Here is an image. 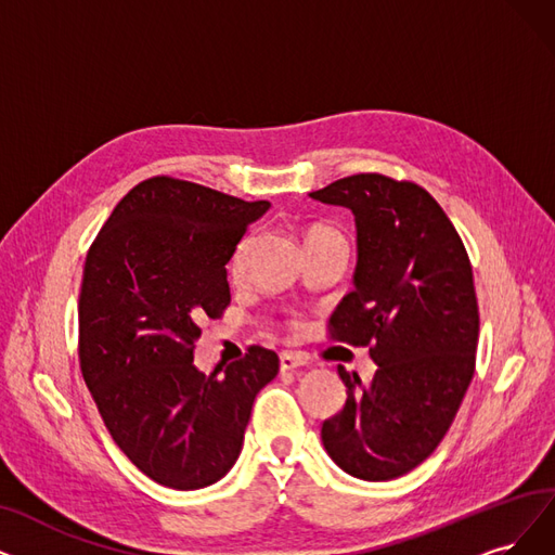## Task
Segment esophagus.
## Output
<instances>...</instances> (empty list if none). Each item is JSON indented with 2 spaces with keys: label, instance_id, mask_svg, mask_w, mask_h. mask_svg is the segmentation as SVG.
Masks as SVG:
<instances>
[{
  "label": "esophagus",
  "instance_id": "34e87169",
  "mask_svg": "<svg viewBox=\"0 0 555 555\" xmlns=\"http://www.w3.org/2000/svg\"><path fill=\"white\" fill-rule=\"evenodd\" d=\"M305 364H307V360L298 352H280V369L282 371H294Z\"/></svg>",
  "mask_w": 555,
  "mask_h": 555
}]
</instances>
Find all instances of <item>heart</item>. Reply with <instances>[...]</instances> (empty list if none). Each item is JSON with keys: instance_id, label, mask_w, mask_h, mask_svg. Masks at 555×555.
I'll use <instances>...</instances> for the list:
<instances>
[{"instance_id": "1", "label": "heart", "mask_w": 555, "mask_h": 555, "mask_svg": "<svg viewBox=\"0 0 555 555\" xmlns=\"http://www.w3.org/2000/svg\"><path fill=\"white\" fill-rule=\"evenodd\" d=\"M330 234H339V232H335L332 228H323V225H319V228H312V230H309L307 238H312V236H330ZM339 236H341V234H339Z\"/></svg>"}]
</instances>
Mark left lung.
<instances>
[{
  "mask_svg": "<svg viewBox=\"0 0 555 555\" xmlns=\"http://www.w3.org/2000/svg\"><path fill=\"white\" fill-rule=\"evenodd\" d=\"M309 197L354 216V289L330 317V335L369 346L378 364L369 385L339 366L346 405L323 421V447L354 478L391 480L439 447L474 378L472 261L444 209L414 182L362 172Z\"/></svg>",
  "mask_w": 555,
  "mask_h": 555,
  "instance_id": "left-lung-1",
  "label": "left lung"
}]
</instances>
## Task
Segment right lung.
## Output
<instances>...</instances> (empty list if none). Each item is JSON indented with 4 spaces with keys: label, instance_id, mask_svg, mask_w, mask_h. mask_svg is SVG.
Wrapping results in <instances>:
<instances>
[{
    "label": "right lung",
    "instance_id": "right-lung-1",
    "mask_svg": "<svg viewBox=\"0 0 555 555\" xmlns=\"http://www.w3.org/2000/svg\"><path fill=\"white\" fill-rule=\"evenodd\" d=\"M269 207L152 177L116 205L86 255L83 383L120 451L172 490H201L234 467L255 396L278 375V354L261 346L223 375L193 364L197 323L230 305L225 266Z\"/></svg>",
    "mask_w": 555,
    "mask_h": 555
}]
</instances>
